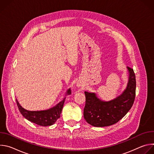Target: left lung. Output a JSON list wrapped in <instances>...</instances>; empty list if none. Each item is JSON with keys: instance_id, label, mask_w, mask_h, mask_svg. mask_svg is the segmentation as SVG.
Here are the masks:
<instances>
[{"instance_id": "left-lung-1", "label": "left lung", "mask_w": 154, "mask_h": 154, "mask_svg": "<svg viewBox=\"0 0 154 154\" xmlns=\"http://www.w3.org/2000/svg\"><path fill=\"white\" fill-rule=\"evenodd\" d=\"M129 80L126 90L116 99L101 101L94 93L85 92L86 101L83 116L86 121L95 127L109 126L117 123L132 106L136 94V79L134 69L127 67Z\"/></svg>"}]
</instances>
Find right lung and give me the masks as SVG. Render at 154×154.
<instances>
[{"label": "right lung", "instance_id": "right-lung-1", "mask_svg": "<svg viewBox=\"0 0 154 154\" xmlns=\"http://www.w3.org/2000/svg\"><path fill=\"white\" fill-rule=\"evenodd\" d=\"M68 94H71V90L69 89ZM65 98L60 102L57 106L45 111L31 112L28 111L22 107L17 99L16 100L17 107L20 113L27 119L37 125L41 126H49L54 124L58 119L60 118V115L63 107Z\"/></svg>", "mask_w": 154, "mask_h": 154}]
</instances>
